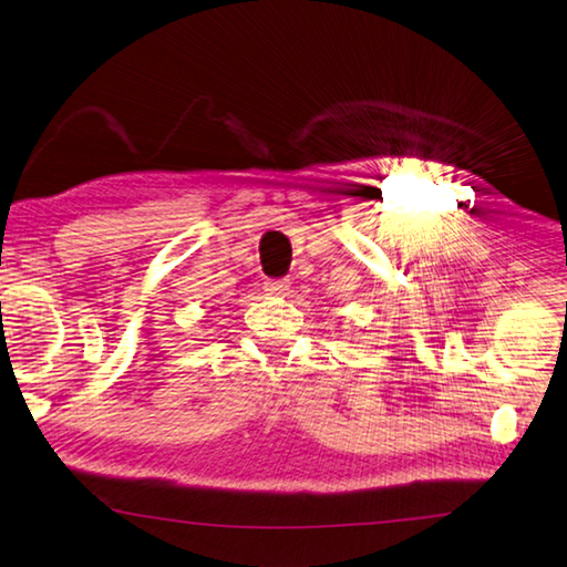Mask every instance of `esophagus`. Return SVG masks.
<instances>
[{
  "mask_svg": "<svg viewBox=\"0 0 567 567\" xmlns=\"http://www.w3.org/2000/svg\"><path fill=\"white\" fill-rule=\"evenodd\" d=\"M264 291L271 296H288V281L286 279H269L264 284Z\"/></svg>",
  "mask_w": 567,
  "mask_h": 567,
  "instance_id": "1",
  "label": "esophagus"
}]
</instances>
